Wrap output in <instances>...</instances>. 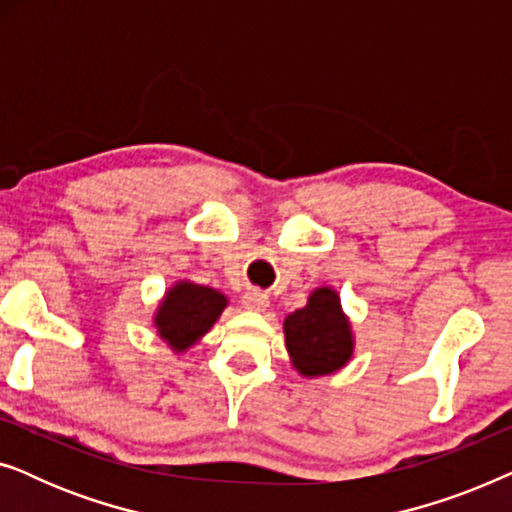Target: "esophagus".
Segmentation results:
<instances>
[{
  "label": "esophagus",
  "mask_w": 512,
  "mask_h": 512,
  "mask_svg": "<svg viewBox=\"0 0 512 512\" xmlns=\"http://www.w3.org/2000/svg\"><path fill=\"white\" fill-rule=\"evenodd\" d=\"M268 303H270L268 293L261 291V289H249L242 296V305L247 307V310H258V312H261V310H265V307H268Z\"/></svg>",
  "instance_id": "1"
}]
</instances>
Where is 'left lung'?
I'll use <instances>...</instances> for the list:
<instances>
[{
	"label": "left lung",
	"instance_id": "1",
	"mask_svg": "<svg viewBox=\"0 0 512 512\" xmlns=\"http://www.w3.org/2000/svg\"><path fill=\"white\" fill-rule=\"evenodd\" d=\"M284 335L293 366L303 375H328L352 356V333L331 289H317L310 303L289 314Z\"/></svg>",
	"mask_w": 512,
	"mask_h": 512
}]
</instances>
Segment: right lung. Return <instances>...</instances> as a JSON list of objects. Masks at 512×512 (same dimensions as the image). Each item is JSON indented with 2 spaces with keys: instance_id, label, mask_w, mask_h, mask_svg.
<instances>
[{
  "instance_id": "right-lung-1",
  "label": "right lung",
  "mask_w": 512,
  "mask_h": 512,
  "mask_svg": "<svg viewBox=\"0 0 512 512\" xmlns=\"http://www.w3.org/2000/svg\"><path fill=\"white\" fill-rule=\"evenodd\" d=\"M226 307V298L207 286L181 282L167 293L156 314L158 333L174 349L191 347L207 333Z\"/></svg>"
}]
</instances>
